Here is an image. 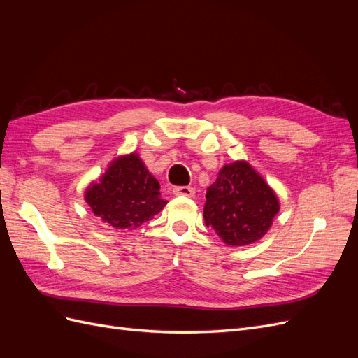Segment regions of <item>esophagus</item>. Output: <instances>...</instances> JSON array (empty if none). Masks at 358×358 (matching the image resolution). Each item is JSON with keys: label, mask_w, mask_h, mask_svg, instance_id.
Segmentation results:
<instances>
[{"label": "esophagus", "mask_w": 358, "mask_h": 358, "mask_svg": "<svg viewBox=\"0 0 358 358\" xmlns=\"http://www.w3.org/2000/svg\"><path fill=\"white\" fill-rule=\"evenodd\" d=\"M173 194H175V196H182V197H192L194 196V188H191V187H175V188H173Z\"/></svg>", "instance_id": "obj_1"}]
</instances>
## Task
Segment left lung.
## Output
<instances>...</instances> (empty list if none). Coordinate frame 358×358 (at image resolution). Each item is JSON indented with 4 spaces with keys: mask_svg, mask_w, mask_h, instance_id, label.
<instances>
[{
    "mask_svg": "<svg viewBox=\"0 0 358 358\" xmlns=\"http://www.w3.org/2000/svg\"><path fill=\"white\" fill-rule=\"evenodd\" d=\"M279 212L276 192L246 161L225 164L208 188L204 222L229 246L262 239Z\"/></svg>",
    "mask_w": 358,
    "mask_h": 358,
    "instance_id": "8db88e82",
    "label": "left lung"
}]
</instances>
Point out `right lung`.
I'll return each instance as SVG.
<instances>
[{"mask_svg":"<svg viewBox=\"0 0 358 358\" xmlns=\"http://www.w3.org/2000/svg\"><path fill=\"white\" fill-rule=\"evenodd\" d=\"M85 201L115 230H134L167 204L158 180L136 152L115 158L104 175L86 188Z\"/></svg>","mask_w":358,"mask_h":358,"instance_id":"add662e5","label":"right lung"}]
</instances>
